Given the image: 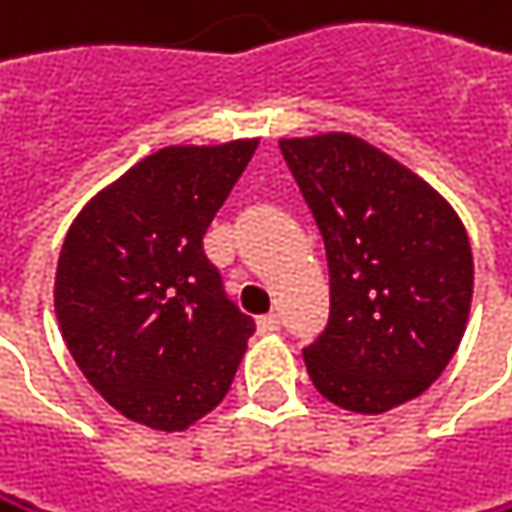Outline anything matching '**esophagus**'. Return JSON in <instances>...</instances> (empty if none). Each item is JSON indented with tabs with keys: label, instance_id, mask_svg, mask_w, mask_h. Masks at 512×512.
Returning a JSON list of instances; mask_svg holds the SVG:
<instances>
[{
	"label": "esophagus",
	"instance_id": "obj_1",
	"mask_svg": "<svg viewBox=\"0 0 512 512\" xmlns=\"http://www.w3.org/2000/svg\"><path fill=\"white\" fill-rule=\"evenodd\" d=\"M256 326H259V332H277L280 329V317L277 314H262L256 320Z\"/></svg>",
	"mask_w": 512,
	"mask_h": 512
}]
</instances>
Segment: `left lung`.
Masks as SVG:
<instances>
[{
	"label": "left lung",
	"instance_id": "8db88e82",
	"mask_svg": "<svg viewBox=\"0 0 512 512\" xmlns=\"http://www.w3.org/2000/svg\"><path fill=\"white\" fill-rule=\"evenodd\" d=\"M329 262V323L305 348L314 388L381 415L449 366L473 299V253L452 204L351 134L280 140Z\"/></svg>",
	"mask_w": 512,
	"mask_h": 512
}]
</instances>
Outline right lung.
I'll list each match as a JSON object with an SVG mask.
<instances>
[{"label":"right lung","mask_w":512,"mask_h":512,"mask_svg":"<svg viewBox=\"0 0 512 512\" xmlns=\"http://www.w3.org/2000/svg\"><path fill=\"white\" fill-rule=\"evenodd\" d=\"M256 143L158 149L66 232L54 277L63 342L112 409L152 430L216 409L256 332L204 253Z\"/></svg>","instance_id":"1"}]
</instances>
